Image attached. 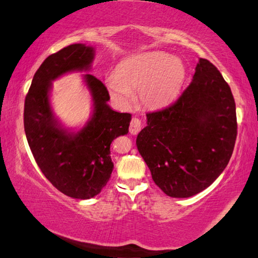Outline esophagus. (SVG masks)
<instances>
[{
    "instance_id": "34e87169",
    "label": "esophagus",
    "mask_w": 258,
    "mask_h": 258,
    "mask_svg": "<svg viewBox=\"0 0 258 258\" xmlns=\"http://www.w3.org/2000/svg\"><path fill=\"white\" fill-rule=\"evenodd\" d=\"M143 123L142 121L137 119V117H133L132 122H130V126H129V133L132 135H137L139 132L142 130Z\"/></svg>"
}]
</instances>
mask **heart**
Listing matches in <instances>:
<instances>
[{
  "mask_svg": "<svg viewBox=\"0 0 258 258\" xmlns=\"http://www.w3.org/2000/svg\"><path fill=\"white\" fill-rule=\"evenodd\" d=\"M186 76L183 63L169 54L152 52L124 61L107 87L111 96L122 104L133 101V90L148 107H160L177 96Z\"/></svg>",
  "mask_w": 258,
  "mask_h": 258,
  "instance_id": "1",
  "label": "heart"
}]
</instances>
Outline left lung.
<instances>
[{"label": "left lung", "mask_w": 258, "mask_h": 258, "mask_svg": "<svg viewBox=\"0 0 258 258\" xmlns=\"http://www.w3.org/2000/svg\"><path fill=\"white\" fill-rule=\"evenodd\" d=\"M236 138L231 89L215 66L200 58L181 96L163 110L147 113L136 145L156 186L170 197L187 198L223 172Z\"/></svg>", "instance_id": "obj_1"}]
</instances>
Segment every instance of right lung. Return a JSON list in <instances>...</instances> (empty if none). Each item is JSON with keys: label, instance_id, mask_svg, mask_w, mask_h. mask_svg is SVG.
Instances as JSON below:
<instances>
[{"label": "right lung", "instance_id": "obj_1", "mask_svg": "<svg viewBox=\"0 0 258 258\" xmlns=\"http://www.w3.org/2000/svg\"><path fill=\"white\" fill-rule=\"evenodd\" d=\"M95 49L72 44L45 58L31 81L25 99L27 141L40 171L57 190L77 200L98 195L111 178L113 139L126 135L130 113L108 106L110 95L101 80L84 75L92 95L93 114L78 132L67 129L54 115L49 93L52 81L74 71H88Z\"/></svg>", "mask_w": 258, "mask_h": 258}]
</instances>
